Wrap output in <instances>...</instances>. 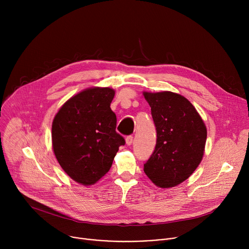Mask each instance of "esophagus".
<instances>
[{
  "mask_svg": "<svg viewBox=\"0 0 249 249\" xmlns=\"http://www.w3.org/2000/svg\"><path fill=\"white\" fill-rule=\"evenodd\" d=\"M126 144L128 145V146H130L131 144H132V142H133V136H131V135H129V136H127L126 137Z\"/></svg>",
  "mask_w": 249,
  "mask_h": 249,
  "instance_id": "1",
  "label": "esophagus"
}]
</instances>
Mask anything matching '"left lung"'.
Returning <instances> with one entry per match:
<instances>
[{
    "label": "left lung",
    "mask_w": 249,
    "mask_h": 249,
    "mask_svg": "<svg viewBox=\"0 0 249 249\" xmlns=\"http://www.w3.org/2000/svg\"><path fill=\"white\" fill-rule=\"evenodd\" d=\"M157 130L154 153L144 164L149 178L160 188L186 180L202 160L206 126L192 103L171 91L144 92Z\"/></svg>",
    "instance_id": "obj_1"
}]
</instances>
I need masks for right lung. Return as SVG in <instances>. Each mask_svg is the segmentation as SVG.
Returning <instances> with one entry per match:
<instances>
[{
	"label": "right lung",
	"instance_id": "right-lung-1",
	"mask_svg": "<svg viewBox=\"0 0 249 249\" xmlns=\"http://www.w3.org/2000/svg\"><path fill=\"white\" fill-rule=\"evenodd\" d=\"M115 91L92 88L71 97L52 124V145L58 162L75 181L94 184L110 169L124 138L116 132L110 108Z\"/></svg>",
	"mask_w": 249,
	"mask_h": 249
}]
</instances>
